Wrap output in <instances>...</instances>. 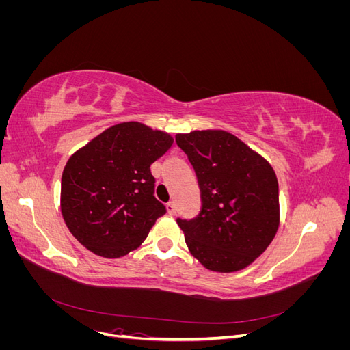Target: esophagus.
Returning a JSON list of instances; mask_svg holds the SVG:
<instances>
[{
    "label": "esophagus",
    "instance_id": "obj_1",
    "mask_svg": "<svg viewBox=\"0 0 350 350\" xmlns=\"http://www.w3.org/2000/svg\"><path fill=\"white\" fill-rule=\"evenodd\" d=\"M166 210H167L169 215H172V216L176 215V206H175L174 201H169V203L166 204Z\"/></svg>",
    "mask_w": 350,
    "mask_h": 350
}]
</instances>
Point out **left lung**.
<instances>
[{
	"mask_svg": "<svg viewBox=\"0 0 350 350\" xmlns=\"http://www.w3.org/2000/svg\"><path fill=\"white\" fill-rule=\"evenodd\" d=\"M201 191L194 219H176L193 256L211 271L245 269L279 228V184L271 165L221 130L176 134Z\"/></svg>",
	"mask_w": 350,
	"mask_h": 350,
	"instance_id": "8db88e82",
	"label": "left lung"
}]
</instances>
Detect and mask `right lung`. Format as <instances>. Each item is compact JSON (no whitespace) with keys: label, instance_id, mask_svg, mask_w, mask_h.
<instances>
[{"label":"right lung","instance_id":"1","mask_svg":"<svg viewBox=\"0 0 350 350\" xmlns=\"http://www.w3.org/2000/svg\"><path fill=\"white\" fill-rule=\"evenodd\" d=\"M174 139L142 122L109 126L74 153L61 179V213L81 245L118 258L140 247L166 207L150 165Z\"/></svg>","mask_w":350,"mask_h":350}]
</instances>
